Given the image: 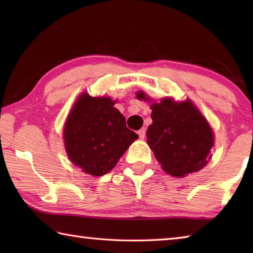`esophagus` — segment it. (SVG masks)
I'll list each match as a JSON object with an SVG mask.
<instances>
[{"instance_id":"esophagus-1","label":"esophagus","mask_w":253,"mask_h":253,"mask_svg":"<svg viewBox=\"0 0 253 253\" xmlns=\"http://www.w3.org/2000/svg\"><path fill=\"white\" fill-rule=\"evenodd\" d=\"M137 134H138L140 139H144L145 138V135H146V129H145V128H142V129L138 130V132H137Z\"/></svg>"}]
</instances>
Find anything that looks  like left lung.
Instances as JSON below:
<instances>
[{
    "instance_id": "obj_1",
    "label": "left lung",
    "mask_w": 253,
    "mask_h": 253,
    "mask_svg": "<svg viewBox=\"0 0 253 253\" xmlns=\"http://www.w3.org/2000/svg\"><path fill=\"white\" fill-rule=\"evenodd\" d=\"M138 99L148 100L143 91ZM153 124L146 132L162 169L173 176L181 177L199 172L211 158L213 132L202 114L190 100L175 102L169 98L152 104Z\"/></svg>"
}]
</instances>
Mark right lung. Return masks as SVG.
I'll use <instances>...</instances> for the list:
<instances>
[{
  "label": "right lung",
  "instance_id": "right-lung-1",
  "mask_svg": "<svg viewBox=\"0 0 253 253\" xmlns=\"http://www.w3.org/2000/svg\"><path fill=\"white\" fill-rule=\"evenodd\" d=\"M110 98L83 93L67 118L63 130L67 154L84 172L102 176L115 168L138 135Z\"/></svg>",
  "mask_w": 253,
  "mask_h": 253
}]
</instances>
